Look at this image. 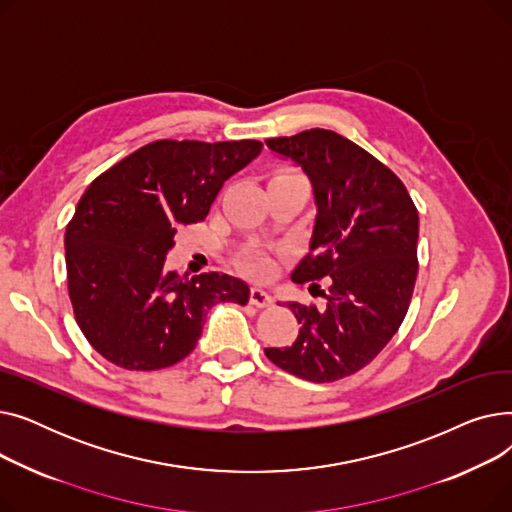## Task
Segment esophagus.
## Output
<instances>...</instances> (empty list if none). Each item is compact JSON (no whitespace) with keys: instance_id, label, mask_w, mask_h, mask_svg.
I'll return each mask as SVG.
<instances>
[{"instance_id":"1","label":"esophagus","mask_w":512,"mask_h":512,"mask_svg":"<svg viewBox=\"0 0 512 512\" xmlns=\"http://www.w3.org/2000/svg\"><path fill=\"white\" fill-rule=\"evenodd\" d=\"M251 305H255V307H259V309H263V307H272V303H274V299L270 297V294H267L265 290H261V288H251Z\"/></svg>"}]
</instances>
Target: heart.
Listing matches in <instances>:
<instances>
[{
    "instance_id": "b5f03b06",
    "label": "heart",
    "mask_w": 512,
    "mask_h": 512,
    "mask_svg": "<svg viewBox=\"0 0 512 512\" xmlns=\"http://www.w3.org/2000/svg\"><path fill=\"white\" fill-rule=\"evenodd\" d=\"M276 176H299V178H303L299 172H292V170H280ZM251 270L255 272V274H265L267 272V265L263 263V261H255L253 265H251Z\"/></svg>"
}]
</instances>
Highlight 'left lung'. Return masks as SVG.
Masks as SVG:
<instances>
[{
  "instance_id": "left-lung-1",
  "label": "left lung",
  "mask_w": 512,
  "mask_h": 512,
  "mask_svg": "<svg viewBox=\"0 0 512 512\" xmlns=\"http://www.w3.org/2000/svg\"><path fill=\"white\" fill-rule=\"evenodd\" d=\"M313 182L317 220L292 282L326 303H288L301 324L290 346L265 348L280 369L307 382H336L371 363L405 319L417 280L419 213L402 180L363 147L326 128L267 139Z\"/></svg>"
}]
</instances>
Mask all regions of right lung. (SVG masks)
I'll return each mask as SVG.
<instances>
[{"mask_svg": "<svg viewBox=\"0 0 512 512\" xmlns=\"http://www.w3.org/2000/svg\"><path fill=\"white\" fill-rule=\"evenodd\" d=\"M261 141L161 139L101 172L66 226L68 294L95 351L128 371L176 365L195 348L207 309L249 303L228 274L166 272L174 234L203 222L224 182L259 155Z\"/></svg>", "mask_w": 512, "mask_h": 512, "instance_id": "obj_1", "label": "right lung"}]
</instances>
